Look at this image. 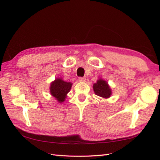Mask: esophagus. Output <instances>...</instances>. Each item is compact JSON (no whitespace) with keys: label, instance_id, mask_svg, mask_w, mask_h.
Listing matches in <instances>:
<instances>
[{"label":"esophagus","instance_id":"obj_1","mask_svg":"<svg viewBox=\"0 0 160 160\" xmlns=\"http://www.w3.org/2000/svg\"><path fill=\"white\" fill-rule=\"evenodd\" d=\"M85 79L83 78V77H80V78L79 79V81H81V82H85Z\"/></svg>","mask_w":160,"mask_h":160}]
</instances>
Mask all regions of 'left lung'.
Returning <instances> with one entry per match:
<instances>
[{
  "label": "left lung",
  "instance_id": "8db88e82",
  "mask_svg": "<svg viewBox=\"0 0 160 160\" xmlns=\"http://www.w3.org/2000/svg\"><path fill=\"white\" fill-rule=\"evenodd\" d=\"M93 89L95 95L104 99H108L112 95V90L108 83L101 77L93 85Z\"/></svg>",
  "mask_w": 160,
  "mask_h": 160
}]
</instances>
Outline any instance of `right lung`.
I'll list each match as a JSON object with an SVG mask.
<instances>
[{
    "label": "right lung",
    "instance_id": "obj_1",
    "mask_svg": "<svg viewBox=\"0 0 160 160\" xmlns=\"http://www.w3.org/2000/svg\"><path fill=\"white\" fill-rule=\"evenodd\" d=\"M72 83L65 81L62 78H56L51 82L49 88L51 95L54 97L59 103L65 101L67 93L70 91Z\"/></svg>",
    "mask_w": 160,
    "mask_h": 160
}]
</instances>
